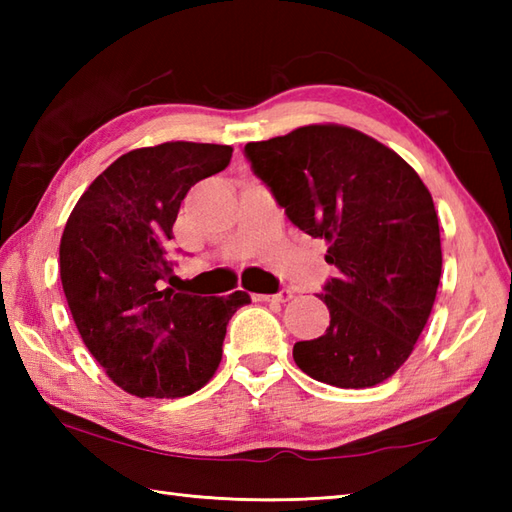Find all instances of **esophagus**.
<instances>
[{
	"label": "esophagus",
	"mask_w": 512,
	"mask_h": 512,
	"mask_svg": "<svg viewBox=\"0 0 512 512\" xmlns=\"http://www.w3.org/2000/svg\"><path fill=\"white\" fill-rule=\"evenodd\" d=\"M292 295H295V292L284 288V290H279L277 295H253V297H255L257 301H279V303H286V301L292 299Z\"/></svg>",
	"instance_id": "esophagus-1"
}]
</instances>
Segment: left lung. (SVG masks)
Masks as SVG:
<instances>
[{
    "label": "left lung",
    "mask_w": 512,
    "mask_h": 512,
    "mask_svg": "<svg viewBox=\"0 0 512 512\" xmlns=\"http://www.w3.org/2000/svg\"><path fill=\"white\" fill-rule=\"evenodd\" d=\"M290 222L328 244L339 275L321 301L330 328L295 343V363L343 389L385 383L411 356L442 273L429 189L394 149L358 129L319 123L244 147Z\"/></svg>",
    "instance_id": "left-lung-1"
}]
</instances>
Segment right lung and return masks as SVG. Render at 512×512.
I'll return each instance as SVG.
<instances>
[{
	"mask_svg": "<svg viewBox=\"0 0 512 512\" xmlns=\"http://www.w3.org/2000/svg\"><path fill=\"white\" fill-rule=\"evenodd\" d=\"M233 147L173 140L116 158L65 222L59 264L72 319L114 385L138 398H182L213 378L226 325L246 292L191 297L165 288L180 202L228 167Z\"/></svg>",
	"mask_w": 512,
	"mask_h": 512,
	"instance_id": "1",
	"label": "right lung"
}]
</instances>
